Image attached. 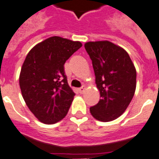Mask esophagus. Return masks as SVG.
I'll return each mask as SVG.
<instances>
[{
    "label": "esophagus",
    "mask_w": 159,
    "mask_h": 159,
    "mask_svg": "<svg viewBox=\"0 0 159 159\" xmlns=\"http://www.w3.org/2000/svg\"><path fill=\"white\" fill-rule=\"evenodd\" d=\"M84 90H85V87H84V86H82V87H81L78 89V91H79L80 94H82V93L84 92Z\"/></svg>",
    "instance_id": "obj_1"
}]
</instances>
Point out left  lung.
Wrapping results in <instances>:
<instances>
[{
  "label": "left lung",
  "mask_w": 159,
  "mask_h": 159,
  "mask_svg": "<svg viewBox=\"0 0 159 159\" xmlns=\"http://www.w3.org/2000/svg\"><path fill=\"white\" fill-rule=\"evenodd\" d=\"M85 48L90 56L99 90V102L90 108L92 116L102 122L120 117L135 94L137 71L125 49L107 40L87 42Z\"/></svg>",
  "instance_id": "obj_1"
}]
</instances>
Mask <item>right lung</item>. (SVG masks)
Listing matches in <instances>:
<instances>
[{
    "label": "right lung",
    "mask_w": 159,
    "mask_h": 159,
    "mask_svg": "<svg viewBox=\"0 0 159 159\" xmlns=\"http://www.w3.org/2000/svg\"><path fill=\"white\" fill-rule=\"evenodd\" d=\"M82 46L79 41L52 36L28 52L19 86L28 108L40 122L52 125L67 115L75 94L68 84L64 65Z\"/></svg>",
    "instance_id": "obj_1"
}]
</instances>
